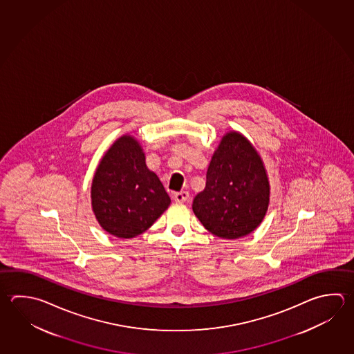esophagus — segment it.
<instances>
[{
	"label": "esophagus",
	"instance_id": "obj_1",
	"mask_svg": "<svg viewBox=\"0 0 354 354\" xmlns=\"http://www.w3.org/2000/svg\"><path fill=\"white\" fill-rule=\"evenodd\" d=\"M174 201H178V203H184L189 199V193L187 192H179V193H174L173 195Z\"/></svg>",
	"mask_w": 354,
	"mask_h": 354
}]
</instances>
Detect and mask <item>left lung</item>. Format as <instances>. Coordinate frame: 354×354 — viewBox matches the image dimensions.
<instances>
[{
  "label": "left lung",
  "mask_w": 354,
  "mask_h": 354,
  "mask_svg": "<svg viewBox=\"0 0 354 354\" xmlns=\"http://www.w3.org/2000/svg\"><path fill=\"white\" fill-rule=\"evenodd\" d=\"M269 204V181L261 156L238 133L223 138L207 171L194 214L210 233L238 239L261 224Z\"/></svg>",
  "instance_id": "1"
}]
</instances>
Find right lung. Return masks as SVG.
Listing matches in <instances>:
<instances>
[{"label": "right lung", "instance_id": "obj_1", "mask_svg": "<svg viewBox=\"0 0 354 354\" xmlns=\"http://www.w3.org/2000/svg\"><path fill=\"white\" fill-rule=\"evenodd\" d=\"M91 203L107 233L133 238L151 227L170 205L156 174L145 164L139 142L130 135L113 142L93 176Z\"/></svg>", "mask_w": 354, "mask_h": 354}]
</instances>
